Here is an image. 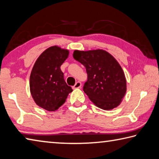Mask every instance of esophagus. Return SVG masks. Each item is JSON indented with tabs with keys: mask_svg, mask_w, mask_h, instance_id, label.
<instances>
[{
	"mask_svg": "<svg viewBox=\"0 0 159 159\" xmlns=\"http://www.w3.org/2000/svg\"><path fill=\"white\" fill-rule=\"evenodd\" d=\"M80 87H81V83L78 81L76 83V84L73 86V88L74 89H78V88H80Z\"/></svg>",
	"mask_w": 159,
	"mask_h": 159,
	"instance_id": "1",
	"label": "esophagus"
}]
</instances>
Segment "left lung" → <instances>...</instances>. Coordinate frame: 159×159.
Instances as JSON below:
<instances>
[{"label": "left lung", "instance_id": "8db88e82", "mask_svg": "<svg viewBox=\"0 0 159 159\" xmlns=\"http://www.w3.org/2000/svg\"><path fill=\"white\" fill-rule=\"evenodd\" d=\"M74 58L84 65L88 80L83 91L99 108L111 110L121 103L127 90L125 74L118 61L106 50H74Z\"/></svg>", "mask_w": 159, "mask_h": 159}]
</instances>
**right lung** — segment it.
Listing matches in <instances>:
<instances>
[{
  "label": "right lung",
  "instance_id": "1",
  "mask_svg": "<svg viewBox=\"0 0 159 159\" xmlns=\"http://www.w3.org/2000/svg\"><path fill=\"white\" fill-rule=\"evenodd\" d=\"M69 54V50L51 46L40 55L32 68L29 80L32 98L47 111L57 110L73 91L66 83L60 69Z\"/></svg>",
  "mask_w": 159,
  "mask_h": 159
}]
</instances>
